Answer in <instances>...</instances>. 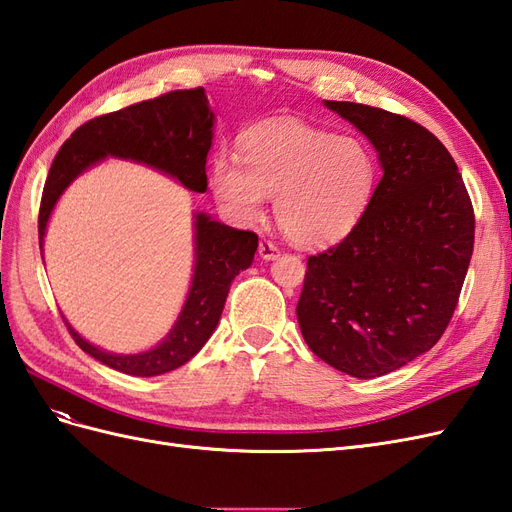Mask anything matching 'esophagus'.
<instances>
[{
    "mask_svg": "<svg viewBox=\"0 0 512 512\" xmlns=\"http://www.w3.org/2000/svg\"><path fill=\"white\" fill-rule=\"evenodd\" d=\"M258 254L262 260H275L277 256H280V250H277V245L271 241H260Z\"/></svg>",
    "mask_w": 512,
    "mask_h": 512,
    "instance_id": "esophagus-1",
    "label": "esophagus"
}]
</instances>
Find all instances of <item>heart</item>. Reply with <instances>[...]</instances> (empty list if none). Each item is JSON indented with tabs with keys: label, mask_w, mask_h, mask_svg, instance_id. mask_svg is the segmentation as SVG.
Returning a JSON list of instances; mask_svg holds the SVG:
<instances>
[{
	"label": "heart",
	"mask_w": 512,
	"mask_h": 512,
	"mask_svg": "<svg viewBox=\"0 0 512 512\" xmlns=\"http://www.w3.org/2000/svg\"><path fill=\"white\" fill-rule=\"evenodd\" d=\"M378 183V158L361 136L299 121L260 126L241 138V160H211L209 185L228 218L254 224L267 196L275 220L297 245L337 241L363 218Z\"/></svg>",
	"instance_id": "heart-1"
}]
</instances>
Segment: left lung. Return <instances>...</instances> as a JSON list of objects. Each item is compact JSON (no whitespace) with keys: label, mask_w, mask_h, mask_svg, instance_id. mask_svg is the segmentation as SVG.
<instances>
[{"label":"left lung","mask_w":512,"mask_h":512,"mask_svg":"<svg viewBox=\"0 0 512 512\" xmlns=\"http://www.w3.org/2000/svg\"><path fill=\"white\" fill-rule=\"evenodd\" d=\"M378 153L382 177L363 218L307 258L297 318L324 363L378 378L436 346L451 322L474 247V211L446 147L382 108L324 100Z\"/></svg>","instance_id":"left-lung-1"}]
</instances>
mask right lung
<instances>
[{
	"label": "right lung",
	"mask_w": 512,
	"mask_h": 512,
	"mask_svg": "<svg viewBox=\"0 0 512 512\" xmlns=\"http://www.w3.org/2000/svg\"><path fill=\"white\" fill-rule=\"evenodd\" d=\"M215 113L203 87L170 91L156 100L138 102L117 113L91 119L76 130L53 160L44 183L38 235L40 250L51 215L70 183L106 158L128 160L175 179L185 190H207V153L213 143ZM194 267L188 294L170 331L143 352H108L68 329L89 356L121 374L151 378L188 363L218 327L235 277L254 262L258 237L230 228L205 211H194Z\"/></svg>",
	"instance_id": "right-lung-1"
}]
</instances>
